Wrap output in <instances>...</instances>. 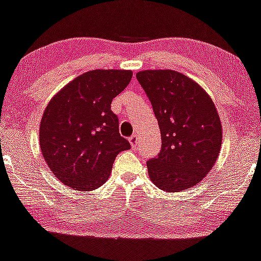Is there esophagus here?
<instances>
[{
    "mask_svg": "<svg viewBox=\"0 0 261 261\" xmlns=\"http://www.w3.org/2000/svg\"><path fill=\"white\" fill-rule=\"evenodd\" d=\"M128 141H130L131 146H133L134 148H136L137 142H139V137H137V135H133V136H131L130 139H128Z\"/></svg>",
    "mask_w": 261,
    "mask_h": 261,
    "instance_id": "1",
    "label": "esophagus"
}]
</instances>
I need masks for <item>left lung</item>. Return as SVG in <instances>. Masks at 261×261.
Returning <instances> with one entry per match:
<instances>
[{
    "label": "left lung",
    "instance_id": "1",
    "mask_svg": "<svg viewBox=\"0 0 261 261\" xmlns=\"http://www.w3.org/2000/svg\"><path fill=\"white\" fill-rule=\"evenodd\" d=\"M137 80L158 120L162 148L147 162L149 178L165 192L187 190L202 181L219 156L220 118L198 84L174 70H143Z\"/></svg>",
    "mask_w": 261,
    "mask_h": 261
}]
</instances>
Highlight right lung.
Here are the masks:
<instances>
[{
  "label": "right lung",
  "mask_w": 261,
  "mask_h": 261,
  "mask_svg": "<svg viewBox=\"0 0 261 261\" xmlns=\"http://www.w3.org/2000/svg\"><path fill=\"white\" fill-rule=\"evenodd\" d=\"M133 77L130 70L87 71L51 99L40 124L43 158L62 184L91 191L108 178L119 153L130 148L119 133L112 100Z\"/></svg>",
  "instance_id": "right-lung-1"
}]
</instances>
